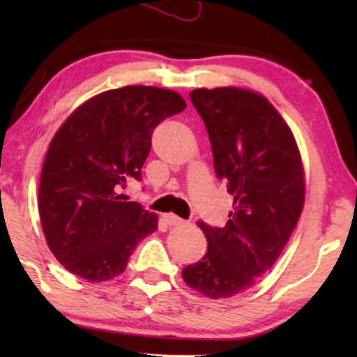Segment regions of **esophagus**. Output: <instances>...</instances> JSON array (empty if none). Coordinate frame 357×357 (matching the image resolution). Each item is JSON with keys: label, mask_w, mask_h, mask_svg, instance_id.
I'll list each match as a JSON object with an SVG mask.
<instances>
[{"label": "esophagus", "mask_w": 357, "mask_h": 357, "mask_svg": "<svg viewBox=\"0 0 357 357\" xmlns=\"http://www.w3.org/2000/svg\"><path fill=\"white\" fill-rule=\"evenodd\" d=\"M164 222L165 224H169V226H180V224H183L185 221L182 218H178V216H175V214H172V213H169V214H164Z\"/></svg>", "instance_id": "1"}]
</instances>
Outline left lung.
I'll return each instance as SVG.
<instances>
[{
	"instance_id": "obj_1",
	"label": "left lung",
	"mask_w": 357,
	"mask_h": 357,
	"mask_svg": "<svg viewBox=\"0 0 357 357\" xmlns=\"http://www.w3.org/2000/svg\"><path fill=\"white\" fill-rule=\"evenodd\" d=\"M190 99L234 208L224 227L198 221L208 252L182 276L199 294L222 299L252 287L281 255L304 206V170L292 131L263 96L216 87Z\"/></svg>"
}]
</instances>
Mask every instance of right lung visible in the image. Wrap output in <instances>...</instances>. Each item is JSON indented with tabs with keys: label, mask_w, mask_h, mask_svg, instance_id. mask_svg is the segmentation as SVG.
<instances>
[{
	"label": "right lung",
	"mask_w": 357,
	"mask_h": 357,
	"mask_svg": "<svg viewBox=\"0 0 357 357\" xmlns=\"http://www.w3.org/2000/svg\"><path fill=\"white\" fill-rule=\"evenodd\" d=\"M177 92L125 86L92 97L53 136L42 167L38 213L56 260L91 282L125 271L158 218L123 195L141 180L160 121L185 110Z\"/></svg>",
	"instance_id": "add662e5"
}]
</instances>
